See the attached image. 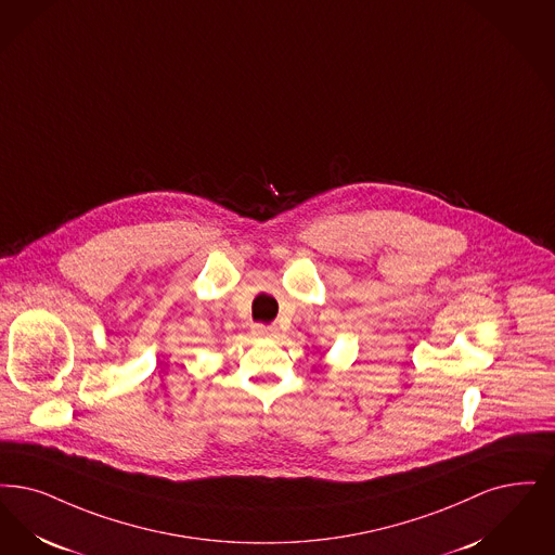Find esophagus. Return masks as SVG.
Instances as JSON below:
<instances>
[{
  "instance_id": "obj_1",
  "label": "esophagus",
  "mask_w": 555,
  "mask_h": 555,
  "mask_svg": "<svg viewBox=\"0 0 555 555\" xmlns=\"http://www.w3.org/2000/svg\"><path fill=\"white\" fill-rule=\"evenodd\" d=\"M251 334L258 336V338H276V326H262V324H256L251 326Z\"/></svg>"
}]
</instances>
